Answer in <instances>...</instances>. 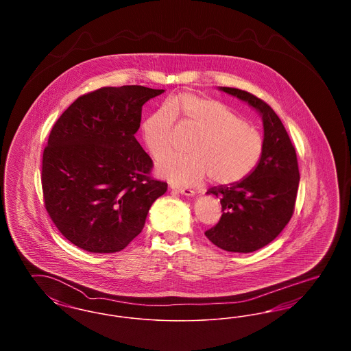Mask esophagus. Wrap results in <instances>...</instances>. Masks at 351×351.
<instances>
[{
    "instance_id": "34e87169",
    "label": "esophagus",
    "mask_w": 351,
    "mask_h": 351,
    "mask_svg": "<svg viewBox=\"0 0 351 351\" xmlns=\"http://www.w3.org/2000/svg\"><path fill=\"white\" fill-rule=\"evenodd\" d=\"M173 191H176V192H179V193H182V195H185V196H193L196 192L193 191V189H191V188H179V186H171Z\"/></svg>"
}]
</instances>
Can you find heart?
Returning a JSON list of instances; mask_svg holds the SVG:
<instances>
[{"instance_id":"b5f03b06","label":"heart","mask_w":351,"mask_h":351,"mask_svg":"<svg viewBox=\"0 0 351 351\" xmlns=\"http://www.w3.org/2000/svg\"><path fill=\"white\" fill-rule=\"evenodd\" d=\"M175 117L189 123L199 136L189 155H168L158 162V173L176 185H196L206 176L217 185L245 180L259 165L265 138L228 105L192 93L172 96L142 123V136L154 158L172 149Z\"/></svg>"}]
</instances>
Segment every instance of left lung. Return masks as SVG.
Listing matches in <instances>:
<instances>
[{"label":"left lung","instance_id":"obj_1","mask_svg":"<svg viewBox=\"0 0 351 351\" xmlns=\"http://www.w3.org/2000/svg\"><path fill=\"white\" fill-rule=\"evenodd\" d=\"M218 89L247 102L261 114L265 151L245 180L208 189L206 195L219 199L222 216L205 235L222 250L252 252L272 242L293 215L300 182L298 156L280 118L268 104L242 89Z\"/></svg>","mask_w":351,"mask_h":351}]
</instances>
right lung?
Here are the masks:
<instances>
[{"label":"right lung","instance_id":"1","mask_svg":"<svg viewBox=\"0 0 351 351\" xmlns=\"http://www.w3.org/2000/svg\"><path fill=\"white\" fill-rule=\"evenodd\" d=\"M165 89L104 86L80 96L55 122L42 160L45 206L75 246L96 254L125 249L142 232L167 183L135 139L142 106Z\"/></svg>","mask_w":351,"mask_h":351}]
</instances>
